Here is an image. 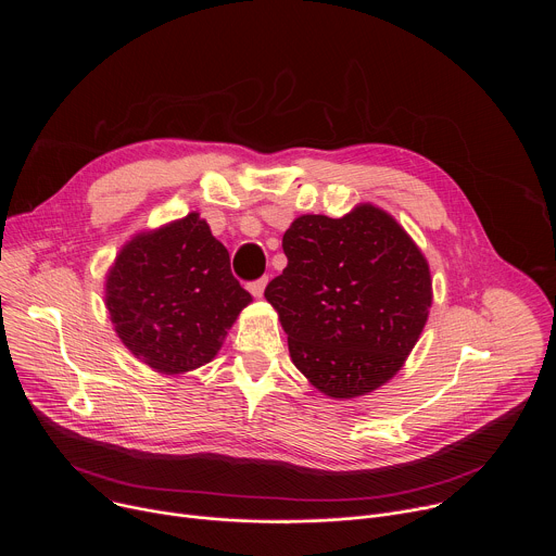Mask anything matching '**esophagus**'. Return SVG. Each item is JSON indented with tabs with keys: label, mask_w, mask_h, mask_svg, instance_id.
Here are the masks:
<instances>
[{
	"label": "esophagus",
	"mask_w": 556,
	"mask_h": 556,
	"mask_svg": "<svg viewBox=\"0 0 556 556\" xmlns=\"http://www.w3.org/2000/svg\"><path fill=\"white\" fill-rule=\"evenodd\" d=\"M266 283H268V277H260V279H255V281L249 283V290H251L255 296H262L264 290H266Z\"/></svg>",
	"instance_id": "1"
}]
</instances>
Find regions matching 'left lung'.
I'll return each instance as SVG.
<instances>
[{"label":"left lung","instance_id":"left-lung-1","mask_svg":"<svg viewBox=\"0 0 556 556\" xmlns=\"http://www.w3.org/2000/svg\"><path fill=\"white\" fill-rule=\"evenodd\" d=\"M288 266L266 286L296 369L332 399L399 371L431 305L427 260L384 211L301 215L283 235Z\"/></svg>","mask_w":556,"mask_h":556}]
</instances>
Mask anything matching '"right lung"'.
Here are the masks:
<instances>
[{
    "instance_id": "right-lung-1",
    "label": "right lung",
    "mask_w": 556,
    "mask_h": 556,
    "mask_svg": "<svg viewBox=\"0 0 556 556\" xmlns=\"http://www.w3.org/2000/svg\"><path fill=\"white\" fill-rule=\"evenodd\" d=\"M251 301L198 213L134 237L108 275L105 305L121 341L163 374L208 363Z\"/></svg>"
}]
</instances>
